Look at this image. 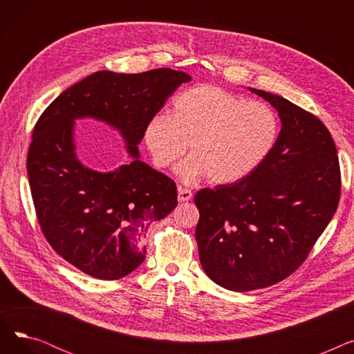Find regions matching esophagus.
<instances>
[{"label":"esophagus","instance_id":"34e87169","mask_svg":"<svg viewBox=\"0 0 354 354\" xmlns=\"http://www.w3.org/2000/svg\"><path fill=\"white\" fill-rule=\"evenodd\" d=\"M178 199L179 202H188L189 199H192V191L178 187Z\"/></svg>","mask_w":354,"mask_h":354}]
</instances>
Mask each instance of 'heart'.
I'll return each mask as SVG.
<instances>
[{
    "instance_id": "b5f03b06",
    "label": "heart",
    "mask_w": 354,
    "mask_h": 354,
    "mask_svg": "<svg viewBox=\"0 0 354 354\" xmlns=\"http://www.w3.org/2000/svg\"><path fill=\"white\" fill-rule=\"evenodd\" d=\"M280 133L275 111L266 103L244 100L214 84L185 88L174 99L172 116L158 113L143 130L153 163L163 169L188 149L176 174L185 183L208 176L216 185L235 183L255 172Z\"/></svg>"
}]
</instances>
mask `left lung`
I'll list each match as a JSON object with an SVG mask.
<instances>
[{
  "label": "left lung",
  "instance_id": "8db88e82",
  "mask_svg": "<svg viewBox=\"0 0 354 354\" xmlns=\"http://www.w3.org/2000/svg\"><path fill=\"white\" fill-rule=\"evenodd\" d=\"M278 111L275 146L245 179L195 195L203 271L232 291L280 283L299 268L340 201L337 149L324 123L287 99L263 91Z\"/></svg>",
  "mask_w": 354,
  "mask_h": 354
}]
</instances>
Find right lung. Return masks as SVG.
Returning <instances> with one entry per match:
<instances>
[{
  "mask_svg": "<svg viewBox=\"0 0 354 354\" xmlns=\"http://www.w3.org/2000/svg\"><path fill=\"white\" fill-rule=\"evenodd\" d=\"M191 80L183 71H96L55 99L34 126L27 172L34 208L53 250L99 280H118L145 259L153 221L178 205L176 183L139 160L146 123ZM91 117L120 130L134 162L97 173L75 155L73 120Z\"/></svg>",
  "mask_w": 354,
  "mask_h": 354,
  "instance_id": "right-lung-1",
  "label": "right lung"
}]
</instances>
